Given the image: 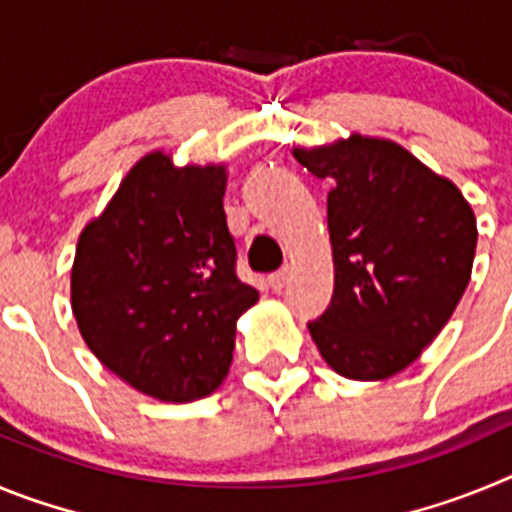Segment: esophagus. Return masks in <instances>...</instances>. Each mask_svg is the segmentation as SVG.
I'll use <instances>...</instances> for the list:
<instances>
[{"mask_svg": "<svg viewBox=\"0 0 512 512\" xmlns=\"http://www.w3.org/2000/svg\"><path fill=\"white\" fill-rule=\"evenodd\" d=\"M287 282H289V269H279L269 277V287L274 289V292H282V289L287 287Z\"/></svg>", "mask_w": 512, "mask_h": 512, "instance_id": "obj_1", "label": "esophagus"}]
</instances>
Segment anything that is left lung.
Instances as JSON below:
<instances>
[{"label":"left lung","mask_w":512,"mask_h":512,"mask_svg":"<svg viewBox=\"0 0 512 512\" xmlns=\"http://www.w3.org/2000/svg\"><path fill=\"white\" fill-rule=\"evenodd\" d=\"M292 153L312 176L333 182V297L307 323L312 341L341 377H392L454 315L472 279L477 217L451 179L395 140L354 133Z\"/></svg>","instance_id":"obj_1"}]
</instances>
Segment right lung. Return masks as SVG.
<instances>
[{
  "instance_id": "right-lung-1",
  "label": "right lung",
  "mask_w": 512,
  "mask_h": 512,
  "mask_svg": "<svg viewBox=\"0 0 512 512\" xmlns=\"http://www.w3.org/2000/svg\"><path fill=\"white\" fill-rule=\"evenodd\" d=\"M225 164L146 153L81 230L71 310L112 374L161 402L212 395L228 377L235 323L259 292L235 277Z\"/></svg>"
}]
</instances>
